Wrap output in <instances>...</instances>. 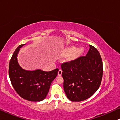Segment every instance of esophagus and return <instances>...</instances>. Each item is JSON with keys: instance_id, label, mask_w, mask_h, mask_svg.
I'll use <instances>...</instances> for the list:
<instances>
[{"instance_id": "1", "label": "esophagus", "mask_w": 120, "mask_h": 120, "mask_svg": "<svg viewBox=\"0 0 120 120\" xmlns=\"http://www.w3.org/2000/svg\"><path fill=\"white\" fill-rule=\"evenodd\" d=\"M62 74V70L61 69H60L58 72V76H61Z\"/></svg>"}]
</instances>
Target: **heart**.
<instances>
[{
	"mask_svg": "<svg viewBox=\"0 0 120 120\" xmlns=\"http://www.w3.org/2000/svg\"><path fill=\"white\" fill-rule=\"evenodd\" d=\"M83 50L82 49H77L74 46H70L65 48L63 51V54L64 56H69L71 55V57L75 58L79 56L83 52Z\"/></svg>",
	"mask_w": 120,
	"mask_h": 120,
	"instance_id": "b5f03b06",
	"label": "heart"
}]
</instances>
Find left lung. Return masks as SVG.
Segmentation results:
<instances>
[{"label":"left lung","mask_w":120,"mask_h":120,"mask_svg":"<svg viewBox=\"0 0 120 120\" xmlns=\"http://www.w3.org/2000/svg\"><path fill=\"white\" fill-rule=\"evenodd\" d=\"M85 56L62 64L63 88L72 101H81L91 97L99 88L103 76V62L96 47L89 45Z\"/></svg>","instance_id":"8db88e82"}]
</instances>
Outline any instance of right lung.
Returning <instances> with one entry per match:
<instances>
[{
	"mask_svg": "<svg viewBox=\"0 0 120 120\" xmlns=\"http://www.w3.org/2000/svg\"><path fill=\"white\" fill-rule=\"evenodd\" d=\"M24 45H19L11 57L9 63L10 79L13 87L21 97L29 101H40L46 97L59 69L44 71L41 69L30 71L22 69L17 57L20 48Z\"/></svg>",
	"mask_w": 120,
	"mask_h": 120,
	"instance_id": "obj_1",
	"label": "right lung"
}]
</instances>
